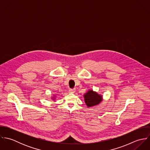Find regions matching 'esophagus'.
Here are the masks:
<instances>
[{
    "mask_svg": "<svg viewBox=\"0 0 150 150\" xmlns=\"http://www.w3.org/2000/svg\"><path fill=\"white\" fill-rule=\"evenodd\" d=\"M69 92L70 93H74L76 92V89H70L69 90Z\"/></svg>",
    "mask_w": 150,
    "mask_h": 150,
    "instance_id": "obj_1",
    "label": "esophagus"
}]
</instances>
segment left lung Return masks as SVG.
Returning a JSON list of instances; mask_svg holds the SVG:
<instances>
[{"mask_svg":"<svg viewBox=\"0 0 150 150\" xmlns=\"http://www.w3.org/2000/svg\"><path fill=\"white\" fill-rule=\"evenodd\" d=\"M85 103L88 107H92L99 104L102 100V96L92 90L88 91L84 95Z\"/></svg>","mask_w":150,"mask_h":150,"instance_id":"left-lung-1","label":"left lung"}]
</instances>
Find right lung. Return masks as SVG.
Masks as SVG:
<instances>
[{"label":"right lung","mask_w":150,"mask_h":150,"mask_svg":"<svg viewBox=\"0 0 150 150\" xmlns=\"http://www.w3.org/2000/svg\"><path fill=\"white\" fill-rule=\"evenodd\" d=\"M52 99H54V98H52Z\"/></svg>","instance_id":"obj_1"}]
</instances>
